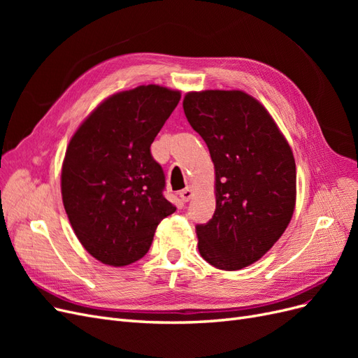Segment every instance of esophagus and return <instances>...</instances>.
<instances>
[{"label": "esophagus", "mask_w": 358, "mask_h": 358, "mask_svg": "<svg viewBox=\"0 0 358 358\" xmlns=\"http://www.w3.org/2000/svg\"><path fill=\"white\" fill-rule=\"evenodd\" d=\"M192 196H194V191H192V188H185V189H182L180 192H179V197H180V200L182 201H189L191 199H192Z\"/></svg>", "instance_id": "34e87169"}]
</instances>
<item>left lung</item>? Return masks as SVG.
I'll use <instances>...</instances> for the list:
<instances>
[{"label": "left lung", "instance_id": "1", "mask_svg": "<svg viewBox=\"0 0 358 358\" xmlns=\"http://www.w3.org/2000/svg\"><path fill=\"white\" fill-rule=\"evenodd\" d=\"M189 125L215 166L216 209L197 224L200 255L221 270L258 262L288 227L296 204V162L272 116L242 91L189 92Z\"/></svg>", "mask_w": 358, "mask_h": 358}]
</instances>
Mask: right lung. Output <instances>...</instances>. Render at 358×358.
<instances>
[{
	"label": "right lung",
	"mask_w": 358,
	"mask_h": 358,
	"mask_svg": "<svg viewBox=\"0 0 358 358\" xmlns=\"http://www.w3.org/2000/svg\"><path fill=\"white\" fill-rule=\"evenodd\" d=\"M180 100L164 86H137L104 100L71 137L61 173L64 208L99 262L121 267L146 255L158 224L176 210L150 145Z\"/></svg>",
	"instance_id": "add662e5"
}]
</instances>
